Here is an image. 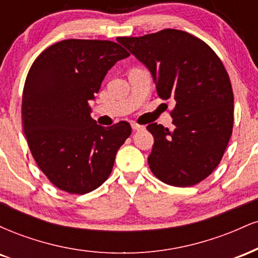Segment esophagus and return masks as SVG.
Wrapping results in <instances>:
<instances>
[{"label": "esophagus", "instance_id": "1", "mask_svg": "<svg viewBox=\"0 0 258 258\" xmlns=\"http://www.w3.org/2000/svg\"><path fill=\"white\" fill-rule=\"evenodd\" d=\"M132 130L133 131H139V130H142L143 128V126H141V125H138V123H136V122H132Z\"/></svg>", "mask_w": 258, "mask_h": 258}]
</instances>
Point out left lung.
Segmentation results:
<instances>
[{
    "label": "left lung",
    "mask_w": 258,
    "mask_h": 258,
    "mask_svg": "<svg viewBox=\"0 0 258 258\" xmlns=\"http://www.w3.org/2000/svg\"><path fill=\"white\" fill-rule=\"evenodd\" d=\"M117 42L146 65L160 98L176 104L173 128L147 126L154 137L150 170L170 185L201 182L218 166L233 131L234 97L223 63L200 38L174 29Z\"/></svg>",
    "instance_id": "1"
}]
</instances>
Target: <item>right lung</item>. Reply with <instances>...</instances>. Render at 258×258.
<instances>
[{
	"label": "right lung",
	"mask_w": 258,
	"mask_h": 258,
	"mask_svg": "<svg viewBox=\"0 0 258 258\" xmlns=\"http://www.w3.org/2000/svg\"><path fill=\"white\" fill-rule=\"evenodd\" d=\"M128 55L111 41L64 40L31 65L23 91V128L37 166L60 190L86 194L103 184L131 135L126 121L97 125L90 106L106 73Z\"/></svg>",
	"instance_id": "add662e5"
}]
</instances>
